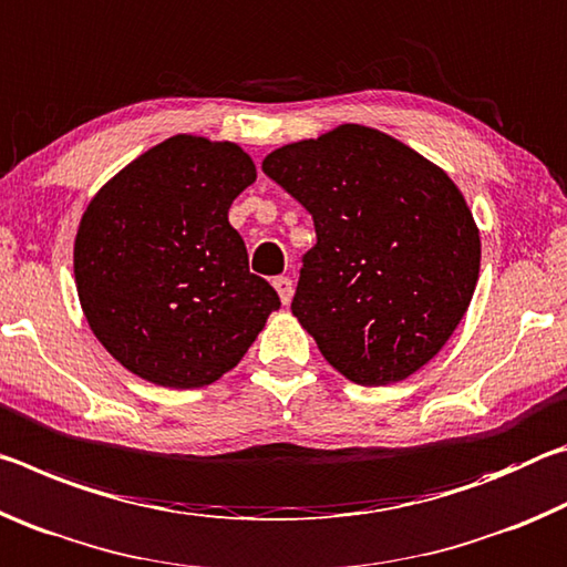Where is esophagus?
I'll list each match as a JSON object with an SVG mask.
<instances>
[{
	"mask_svg": "<svg viewBox=\"0 0 567 567\" xmlns=\"http://www.w3.org/2000/svg\"><path fill=\"white\" fill-rule=\"evenodd\" d=\"M272 285H275L277 295H280L282 305H290V300H292V292H295V285H292L290 277H277V280H275Z\"/></svg>",
	"mask_w": 567,
	"mask_h": 567,
	"instance_id": "1",
	"label": "esophagus"
}]
</instances>
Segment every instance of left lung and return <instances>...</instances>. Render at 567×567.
<instances>
[{
  "instance_id": "8db88e82",
  "label": "left lung",
  "mask_w": 567,
  "mask_h": 567,
  "mask_svg": "<svg viewBox=\"0 0 567 567\" xmlns=\"http://www.w3.org/2000/svg\"><path fill=\"white\" fill-rule=\"evenodd\" d=\"M262 172L312 215L292 315L334 370L390 385L463 320L480 235L455 182L390 134L342 124L267 155Z\"/></svg>"
}]
</instances>
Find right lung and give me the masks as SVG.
<instances>
[{
	"instance_id": "right-lung-1",
	"label": "right lung",
	"mask_w": 567,
	"mask_h": 567,
	"mask_svg": "<svg viewBox=\"0 0 567 567\" xmlns=\"http://www.w3.org/2000/svg\"><path fill=\"white\" fill-rule=\"evenodd\" d=\"M257 177L233 142L177 134L104 185L74 239L82 310L114 360L162 388L192 390L243 360L280 310L249 272L227 213Z\"/></svg>"
}]
</instances>
